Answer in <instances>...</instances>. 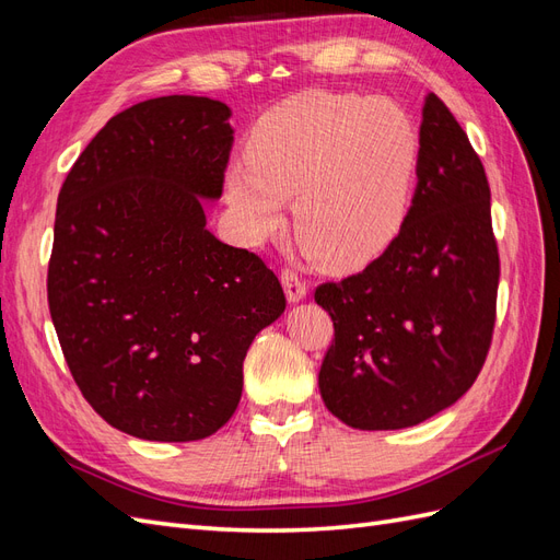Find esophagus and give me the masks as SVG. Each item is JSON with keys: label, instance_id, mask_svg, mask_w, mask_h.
<instances>
[{"label": "esophagus", "instance_id": "obj_1", "mask_svg": "<svg viewBox=\"0 0 560 560\" xmlns=\"http://www.w3.org/2000/svg\"><path fill=\"white\" fill-rule=\"evenodd\" d=\"M282 287H284L287 301H290V303H299L301 299H306V294H308L306 280H303L292 268L282 270Z\"/></svg>", "mask_w": 560, "mask_h": 560}]
</instances>
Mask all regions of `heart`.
<instances>
[{"label":"heart","mask_w":560,"mask_h":560,"mask_svg":"<svg viewBox=\"0 0 560 560\" xmlns=\"http://www.w3.org/2000/svg\"><path fill=\"white\" fill-rule=\"evenodd\" d=\"M418 138L409 114L383 97L308 91L252 126L245 165L224 177L247 241L282 224L294 198L296 241L319 268L348 273L393 243L409 208Z\"/></svg>","instance_id":"1"}]
</instances>
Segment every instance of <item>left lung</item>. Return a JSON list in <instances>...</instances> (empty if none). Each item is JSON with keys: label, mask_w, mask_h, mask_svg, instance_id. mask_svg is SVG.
Masks as SVG:
<instances>
[{"label": "left lung", "mask_w": 560, "mask_h": 560, "mask_svg": "<svg viewBox=\"0 0 560 560\" xmlns=\"http://www.w3.org/2000/svg\"><path fill=\"white\" fill-rule=\"evenodd\" d=\"M416 175L411 208L381 257L315 290L334 319L319 395L354 430H401L448 409L477 381L493 338L500 257L488 179L434 93Z\"/></svg>", "instance_id": "obj_1"}]
</instances>
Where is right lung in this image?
<instances>
[{
	"label": "right lung",
	"instance_id": "right-lung-1",
	"mask_svg": "<svg viewBox=\"0 0 560 560\" xmlns=\"http://www.w3.org/2000/svg\"><path fill=\"white\" fill-rule=\"evenodd\" d=\"M231 109L165 95L109 118L67 175L48 308L81 395L112 428L196 442L226 425L245 354L284 313L276 273L217 241Z\"/></svg>",
	"mask_w": 560,
	"mask_h": 560
}]
</instances>
